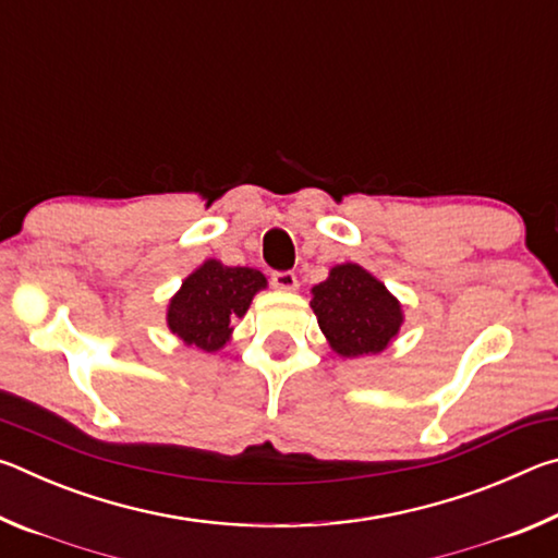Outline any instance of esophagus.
<instances>
[{"instance_id": "34e87169", "label": "esophagus", "mask_w": 558, "mask_h": 558, "mask_svg": "<svg viewBox=\"0 0 558 558\" xmlns=\"http://www.w3.org/2000/svg\"><path fill=\"white\" fill-rule=\"evenodd\" d=\"M270 282H272V288H278V290H295L298 276L292 270H272Z\"/></svg>"}]
</instances>
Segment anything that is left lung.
Masks as SVG:
<instances>
[{
	"label": "left lung",
	"mask_w": 558,
	"mask_h": 558,
	"mask_svg": "<svg viewBox=\"0 0 558 558\" xmlns=\"http://www.w3.org/2000/svg\"><path fill=\"white\" fill-rule=\"evenodd\" d=\"M310 305L329 344L342 356L381 352L403 323L396 298L354 263L332 268L329 278L313 288Z\"/></svg>",
	"instance_id": "1"
}]
</instances>
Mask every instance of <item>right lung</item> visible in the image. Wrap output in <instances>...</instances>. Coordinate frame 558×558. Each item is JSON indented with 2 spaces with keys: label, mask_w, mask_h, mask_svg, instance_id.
I'll return each mask as SVG.
<instances>
[{
  "label": "right lung",
  "mask_w": 558,
  "mask_h": 558,
  "mask_svg": "<svg viewBox=\"0 0 558 558\" xmlns=\"http://www.w3.org/2000/svg\"><path fill=\"white\" fill-rule=\"evenodd\" d=\"M260 288H266L263 272L206 260L184 280L182 290L169 302V329L186 344L214 352L223 347L231 335V323L245 315Z\"/></svg>",
  "instance_id": "obj_1"
}]
</instances>
